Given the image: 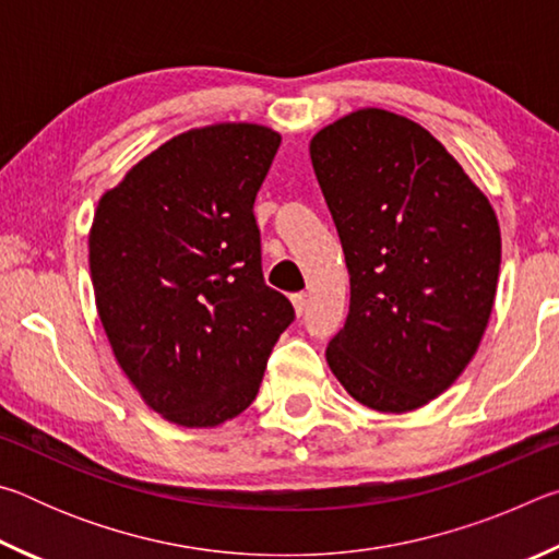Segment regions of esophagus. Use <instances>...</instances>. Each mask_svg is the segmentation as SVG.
I'll use <instances>...</instances> for the list:
<instances>
[{"instance_id": "1", "label": "esophagus", "mask_w": 559, "mask_h": 559, "mask_svg": "<svg viewBox=\"0 0 559 559\" xmlns=\"http://www.w3.org/2000/svg\"><path fill=\"white\" fill-rule=\"evenodd\" d=\"M290 302H293V310H296V316L306 313V306H308L306 293H296V296H290Z\"/></svg>"}]
</instances>
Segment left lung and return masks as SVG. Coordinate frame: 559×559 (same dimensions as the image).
Segmentation results:
<instances>
[{
  "label": "left lung",
  "instance_id": "8db88e82",
  "mask_svg": "<svg viewBox=\"0 0 559 559\" xmlns=\"http://www.w3.org/2000/svg\"><path fill=\"white\" fill-rule=\"evenodd\" d=\"M310 159L349 273L330 370L374 412L419 409L459 380L488 328L496 210L427 128L382 108L318 130Z\"/></svg>",
  "mask_w": 559,
  "mask_h": 559
}]
</instances>
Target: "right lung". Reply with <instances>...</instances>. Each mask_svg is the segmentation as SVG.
<instances>
[{
    "label": "right lung",
    "instance_id": "1",
    "mask_svg": "<svg viewBox=\"0 0 559 559\" xmlns=\"http://www.w3.org/2000/svg\"><path fill=\"white\" fill-rule=\"evenodd\" d=\"M273 128L179 132L103 192L88 234L98 318L150 409L185 429L239 416L296 313L261 273L253 200Z\"/></svg>",
    "mask_w": 559,
    "mask_h": 559
}]
</instances>
